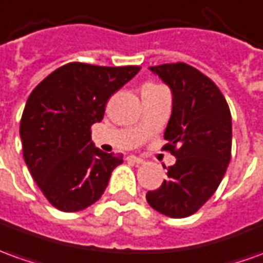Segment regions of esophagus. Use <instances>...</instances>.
Here are the masks:
<instances>
[{"label": "esophagus", "mask_w": 263, "mask_h": 263, "mask_svg": "<svg viewBox=\"0 0 263 263\" xmlns=\"http://www.w3.org/2000/svg\"><path fill=\"white\" fill-rule=\"evenodd\" d=\"M127 160L128 162L135 163V164H143L144 163V160H143L142 157H139V156H127Z\"/></svg>", "instance_id": "34e87169"}]
</instances>
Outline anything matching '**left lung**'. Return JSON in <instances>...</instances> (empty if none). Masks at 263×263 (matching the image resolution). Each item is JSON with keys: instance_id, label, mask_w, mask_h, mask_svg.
<instances>
[{"instance_id": "left-lung-1", "label": "left lung", "mask_w": 263, "mask_h": 263, "mask_svg": "<svg viewBox=\"0 0 263 263\" xmlns=\"http://www.w3.org/2000/svg\"><path fill=\"white\" fill-rule=\"evenodd\" d=\"M170 87L172 116L164 132L176 163L146 199L155 211L186 218L203 206L225 176L232 152V116L218 86L195 67L172 63L150 67ZM166 169V166H163Z\"/></svg>"}]
</instances>
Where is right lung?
I'll return each instance as SVG.
<instances>
[{
    "instance_id": "1",
    "label": "right lung",
    "mask_w": 263,
    "mask_h": 263,
    "mask_svg": "<svg viewBox=\"0 0 263 263\" xmlns=\"http://www.w3.org/2000/svg\"><path fill=\"white\" fill-rule=\"evenodd\" d=\"M140 71L139 66H61L25 103L20 136L25 164L50 203L79 212L97 202L123 155L94 147L91 126L103 120L108 99Z\"/></svg>"
}]
</instances>
